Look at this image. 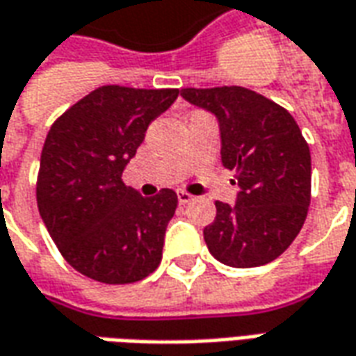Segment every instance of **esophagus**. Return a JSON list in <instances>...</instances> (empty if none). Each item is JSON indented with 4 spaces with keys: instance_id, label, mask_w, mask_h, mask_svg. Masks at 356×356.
Returning <instances> with one entry per match:
<instances>
[{
    "instance_id": "1",
    "label": "esophagus",
    "mask_w": 356,
    "mask_h": 356,
    "mask_svg": "<svg viewBox=\"0 0 356 356\" xmlns=\"http://www.w3.org/2000/svg\"><path fill=\"white\" fill-rule=\"evenodd\" d=\"M193 198H195V196L188 195V193H185V191H179V193H177L179 204H188L191 200H193Z\"/></svg>"
}]
</instances>
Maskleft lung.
Segmentation results:
<instances>
[{
	"instance_id": "8db88e82",
	"label": "left lung",
	"mask_w": 356,
	"mask_h": 356,
	"mask_svg": "<svg viewBox=\"0 0 356 356\" xmlns=\"http://www.w3.org/2000/svg\"><path fill=\"white\" fill-rule=\"evenodd\" d=\"M218 119L221 163L235 171V204L216 202L204 227L210 254L231 268L264 266L299 235L310 204V150L287 109L243 86L183 88Z\"/></svg>"
}]
</instances>
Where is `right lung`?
I'll list each match as a JSON object with an SVG mask.
<instances>
[{"label": "right lung", "mask_w": 356, "mask_h": 356, "mask_svg": "<svg viewBox=\"0 0 356 356\" xmlns=\"http://www.w3.org/2000/svg\"><path fill=\"white\" fill-rule=\"evenodd\" d=\"M177 88L102 86L49 129L40 156L36 200L49 237L90 280L135 283L160 266L177 195L140 196L121 181L144 133L177 100Z\"/></svg>", "instance_id": "add662e5"}]
</instances>
